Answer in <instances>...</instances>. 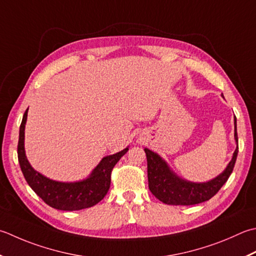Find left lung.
Segmentation results:
<instances>
[{
    "label": "left lung",
    "mask_w": 256,
    "mask_h": 256,
    "mask_svg": "<svg viewBox=\"0 0 256 256\" xmlns=\"http://www.w3.org/2000/svg\"><path fill=\"white\" fill-rule=\"evenodd\" d=\"M234 138L238 143L236 118H234ZM144 151L148 160V188L154 196L168 205H194L208 201L228 181L236 161L238 145L225 171L206 183H193L178 178L156 153L148 148Z\"/></svg>",
    "instance_id": "1"
}]
</instances>
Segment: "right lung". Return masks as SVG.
I'll return each mask as SVG.
<instances>
[{
  "instance_id": "right-lung-1",
  "label": "right lung",
  "mask_w": 256,
  "mask_h": 256,
  "mask_svg": "<svg viewBox=\"0 0 256 256\" xmlns=\"http://www.w3.org/2000/svg\"><path fill=\"white\" fill-rule=\"evenodd\" d=\"M28 110L23 115L20 126L18 158L22 173L28 184L50 206L62 211H78L98 204L106 195L111 185V174L120 158L128 151V148L116 154L105 156L94 168L91 176L76 183L55 182L34 171L24 152V128Z\"/></svg>"
}]
</instances>
